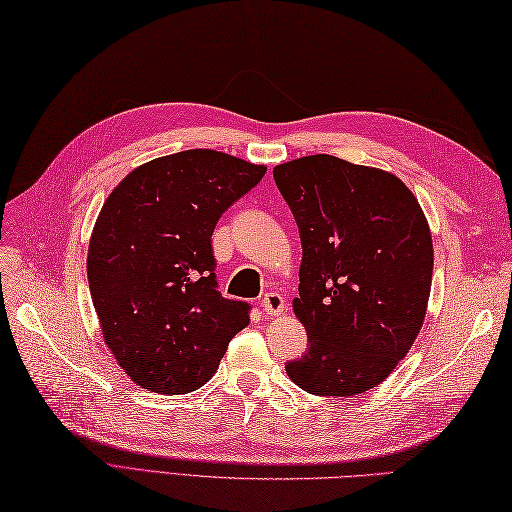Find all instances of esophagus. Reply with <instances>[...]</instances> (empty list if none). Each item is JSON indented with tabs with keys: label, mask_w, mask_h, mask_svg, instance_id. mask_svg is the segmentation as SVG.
Returning <instances> with one entry per match:
<instances>
[{
	"label": "esophagus",
	"mask_w": 512,
	"mask_h": 512,
	"mask_svg": "<svg viewBox=\"0 0 512 512\" xmlns=\"http://www.w3.org/2000/svg\"><path fill=\"white\" fill-rule=\"evenodd\" d=\"M260 306H263L265 315H280L284 310V297L280 293H265L260 299Z\"/></svg>",
	"instance_id": "1"
}]
</instances>
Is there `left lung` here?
Segmentation results:
<instances>
[{
    "instance_id": "1",
    "label": "left lung",
    "mask_w": 512,
    "mask_h": 512,
    "mask_svg": "<svg viewBox=\"0 0 512 512\" xmlns=\"http://www.w3.org/2000/svg\"><path fill=\"white\" fill-rule=\"evenodd\" d=\"M302 241L293 310L306 354L286 363L313 395L378 386L421 330L432 284V236L415 195L393 173L328 154L273 169Z\"/></svg>"
}]
</instances>
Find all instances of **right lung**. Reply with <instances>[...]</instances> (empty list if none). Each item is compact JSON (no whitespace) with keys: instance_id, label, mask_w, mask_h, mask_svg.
<instances>
[{"instance_id":"obj_1","label":"right lung","mask_w":512,"mask_h":512,"mask_svg":"<svg viewBox=\"0 0 512 512\" xmlns=\"http://www.w3.org/2000/svg\"><path fill=\"white\" fill-rule=\"evenodd\" d=\"M265 171L189 149L145 162L108 195L86 273L104 341L134 384L162 395L195 391L249 323L252 306L219 293L210 236Z\"/></svg>"}]
</instances>
